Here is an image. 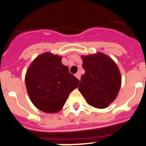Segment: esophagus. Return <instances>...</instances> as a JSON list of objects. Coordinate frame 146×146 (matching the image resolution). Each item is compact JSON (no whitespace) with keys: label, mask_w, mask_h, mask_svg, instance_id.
<instances>
[{"label":"esophagus","mask_w":146,"mask_h":146,"mask_svg":"<svg viewBox=\"0 0 146 146\" xmlns=\"http://www.w3.org/2000/svg\"><path fill=\"white\" fill-rule=\"evenodd\" d=\"M75 76H76V78H78V79L80 81V79H81V75H80V73H76V75H75Z\"/></svg>","instance_id":"obj_1"}]
</instances>
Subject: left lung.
I'll return each mask as SVG.
<instances>
[{"label": "left lung", "instance_id": "1", "mask_svg": "<svg viewBox=\"0 0 146 146\" xmlns=\"http://www.w3.org/2000/svg\"><path fill=\"white\" fill-rule=\"evenodd\" d=\"M85 73L81 76L78 90L89 105L106 108L116 98L121 85L117 65L102 53L81 56Z\"/></svg>", "mask_w": 146, "mask_h": 146}]
</instances>
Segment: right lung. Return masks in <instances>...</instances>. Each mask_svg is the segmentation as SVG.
I'll list each match as a JSON object with an SVG mask.
<instances>
[{
    "instance_id": "obj_1",
    "label": "right lung",
    "mask_w": 146,
    "mask_h": 146,
    "mask_svg": "<svg viewBox=\"0 0 146 146\" xmlns=\"http://www.w3.org/2000/svg\"><path fill=\"white\" fill-rule=\"evenodd\" d=\"M79 81L62 63V57L45 52L31 62L25 74L27 94L33 104L48 113L61 111Z\"/></svg>"
}]
</instances>
